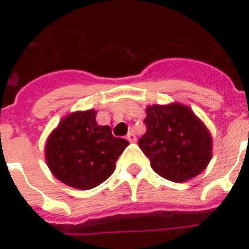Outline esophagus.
<instances>
[{
  "label": "esophagus",
  "instance_id": "obj_1",
  "mask_svg": "<svg viewBox=\"0 0 249 249\" xmlns=\"http://www.w3.org/2000/svg\"><path fill=\"white\" fill-rule=\"evenodd\" d=\"M126 140L129 141V142H136L137 141V137L134 133H129L128 136H126Z\"/></svg>",
  "mask_w": 249,
  "mask_h": 249
}]
</instances>
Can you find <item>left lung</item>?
Wrapping results in <instances>:
<instances>
[{
  "instance_id": "8db88e82",
  "label": "left lung",
  "mask_w": 249,
  "mask_h": 249,
  "mask_svg": "<svg viewBox=\"0 0 249 249\" xmlns=\"http://www.w3.org/2000/svg\"><path fill=\"white\" fill-rule=\"evenodd\" d=\"M146 133L138 141L160 177L185 182L196 177L212 158V137L187 106H148Z\"/></svg>"
}]
</instances>
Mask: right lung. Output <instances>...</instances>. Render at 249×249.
Instances as JSON below:
<instances>
[{"label": "right lung", "mask_w": 249, "mask_h": 249, "mask_svg": "<svg viewBox=\"0 0 249 249\" xmlns=\"http://www.w3.org/2000/svg\"><path fill=\"white\" fill-rule=\"evenodd\" d=\"M97 111L73 112L50 134L45 158L59 181L80 190L93 189L113 173L129 142L112 136L108 125H98Z\"/></svg>", "instance_id": "obj_1"}]
</instances>
